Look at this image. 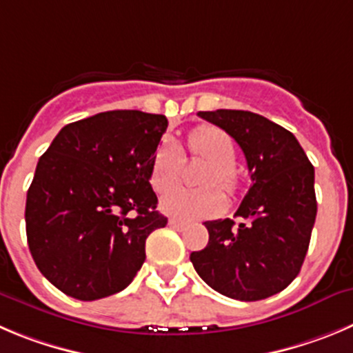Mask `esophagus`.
Here are the masks:
<instances>
[{
  "mask_svg": "<svg viewBox=\"0 0 353 353\" xmlns=\"http://www.w3.org/2000/svg\"><path fill=\"white\" fill-rule=\"evenodd\" d=\"M169 225L172 226V228H176V230H179V232H183V230H186V223H183V221H179V219H169Z\"/></svg>",
  "mask_w": 353,
  "mask_h": 353,
  "instance_id": "obj_1",
  "label": "esophagus"
}]
</instances>
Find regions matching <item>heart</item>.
Wrapping results in <instances>:
<instances>
[{"label": "heart", "mask_w": 353, "mask_h": 353, "mask_svg": "<svg viewBox=\"0 0 353 353\" xmlns=\"http://www.w3.org/2000/svg\"><path fill=\"white\" fill-rule=\"evenodd\" d=\"M188 150L192 157L209 161V165L200 176V183L219 184L230 195L239 190L235 143L223 128L212 125H200L193 128L188 136ZM183 150L172 137H165L151 160L150 183L154 192L165 193L176 186L183 176ZM225 205L226 196L217 186H203L195 190L177 188L161 199V210L183 221L212 217L221 212Z\"/></svg>", "instance_id": "b5f03b06"}]
</instances>
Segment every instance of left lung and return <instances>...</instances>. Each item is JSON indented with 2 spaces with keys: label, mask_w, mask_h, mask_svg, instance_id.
Listing matches in <instances>:
<instances>
[{
  "label": "left lung",
  "mask_w": 353,
  "mask_h": 353,
  "mask_svg": "<svg viewBox=\"0 0 353 353\" xmlns=\"http://www.w3.org/2000/svg\"><path fill=\"white\" fill-rule=\"evenodd\" d=\"M242 148L251 188L236 217L207 221L209 243L192 252L207 285L239 301L284 291L301 270L317 216L315 170L298 139L261 114L240 110L200 111Z\"/></svg>",
  "instance_id": "obj_1"
}]
</instances>
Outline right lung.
Here are the masks:
<instances>
[{"label": "right lung", "instance_id": "1", "mask_svg": "<svg viewBox=\"0 0 353 353\" xmlns=\"http://www.w3.org/2000/svg\"><path fill=\"white\" fill-rule=\"evenodd\" d=\"M163 114L99 113L61 128L36 165L26 200L29 251L43 276L81 301L123 291L167 225L150 184Z\"/></svg>", "mask_w": 353, "mask_h": 353}]
</instances>
